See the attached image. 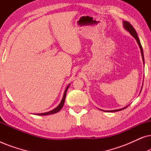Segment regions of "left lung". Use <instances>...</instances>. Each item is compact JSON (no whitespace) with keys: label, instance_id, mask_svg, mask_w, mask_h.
<instances>
[{"label":"left lung","instance_id":"left-lung-1","mask_svg":"<svg viewBox=\"0 0 151 151\" xmlns=\"http://www.w3.org/2000/svg\"><path fill=\"white\" fill-rule=\"evenodd\" d=\"M123 27H124V28L127 31V32H129L130 33V34H131L132 36L135 38L136 41H137V44H138V45H139V47L140 51H141V54H142V60H143V63H144V58L143 49H142V47L141 43H140L139 39V38H138V36H137V32H136V31H135V29L133 28V27L132 26L131 24H130L129 22H127V21H123ZM142 86H143V84H142V86L141 91H142ZM140 93H141V91H140ZM129 106V104L127 105V106L124 107V108H122V109H116V110H112V111H104V110H101V111H106V112H115V111H119L122 110V109H126V108H127V107H128Z\"/></svg>","mask_w":151,"mask_h":151}]
</instances>
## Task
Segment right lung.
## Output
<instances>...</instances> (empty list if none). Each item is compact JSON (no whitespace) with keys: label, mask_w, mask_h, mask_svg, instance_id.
Returning a JSON list of instances; mask_svg holds the SVG:
<instances>
[{"label":"right lung","mask_w":151,"mask_h":151,"mask_svg":"<svg viewBox=\"0 0 151 151\" xmlns=\"http://www.w3.org/2000/svg\"><path fill=\"white\" fill-rule=\"evenodd\" d=\"M70 85V84H69L67 86V88H66V89L65 91V92H64V94H63V99H62L61 102L60 104H58V106L57 107H55V109H53V110H51L50 111H49V112H47V113H37L36 115H51V114H54V113H56L58 112L61 110V109L63 107V105H64V103H65V98H66V94H67V91L68 90V88H69V86Z\"/></svg>","instance_id":"1"}]
</instances>
